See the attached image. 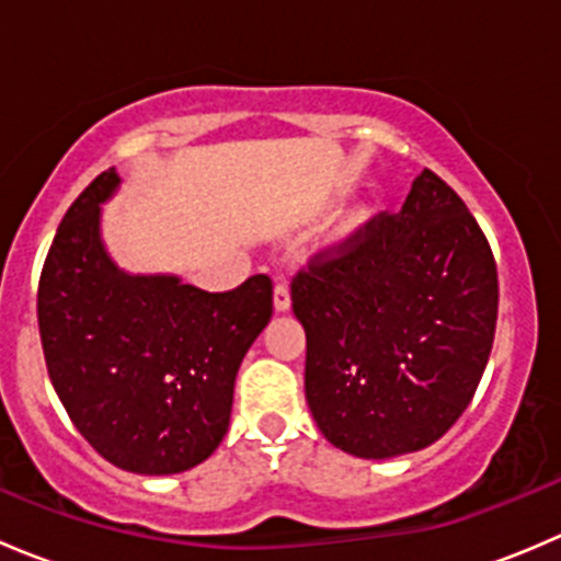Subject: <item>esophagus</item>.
I'll return each instance as SVG.
<instances>
[{"mask_svg":"<svg viewBox=\"0 0 561 561\" xmlns=\"http://www.w3.org/2000/svg\"><path fill=\"white\" fill-rule=\"evenodd\" d=\"M274 309H276V312H287V309H290V287H287L285 282H276Z\"/></svg>","mask_w":561,"mask_h":561,"instance_id":"esophagus-1","label":"esophagus"}]
</instances>
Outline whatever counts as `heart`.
Listing matches in <instances>:
<instances>
[{
    "label": "heart",
    "instance_id": "obj_1",
    "mask_svg": "<svg viewBox=\"0 0 561 561\" xmlns=\"http://www.w3.org/2000/svg\"><path fill=\"white\" fill-rule=\"evenodd\" d=\"M360 219H364V214H358V217H355V222H360Z\"/></svg>",
    "mask_w": 561,
    "mask_h": 561
}]
</instances>
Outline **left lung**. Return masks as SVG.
Here are the masks:
<instances>
[{
    "label": "left lung",
    "mask_w": 561,
    "mask_h": 561,
    "mask_svg": "<svg viewBox=\"0 0 561 561\" xmlns=\"http://www.w3.org/2000/svg\"><path fill=\"white\" fill-rule=\"evenodd\" d=\"M307 331V401L322 437L358 458L437 443L478 390L494 344L496 263L461 197L423 171L293 279Z\"/></svg>",
    "instance_id": "8db88e82"
}]
</instances>
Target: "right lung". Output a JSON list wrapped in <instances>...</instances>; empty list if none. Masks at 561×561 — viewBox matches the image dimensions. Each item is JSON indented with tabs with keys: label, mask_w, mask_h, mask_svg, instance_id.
I'll use <instances>...</instances> for the list:
<instances>
[{
	"label": "right lung",
	"mask_w": 561,
	"mask_h": 561,
	"mask_svg": "<svg viewBox=\"0 0 561 561\" xmlns=\"http://www.w3.org/2000/svg\"><path fill=\"white\" fill-rule=\"evenodd\" d=\"M116 168L76 197L37 290L45 366L78 432L138 474H175L219 448L239 366L274 312V285L249 276L206 293L173 274H129L103 241Z\"/></svg>",
	"instance_id": "add662e5"
}]
</instances>
